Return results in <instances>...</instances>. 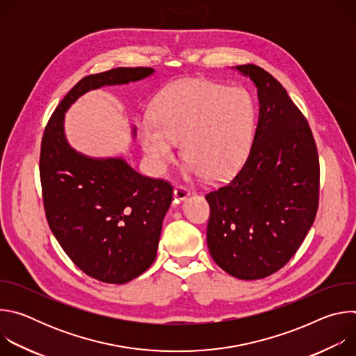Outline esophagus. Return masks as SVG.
<instances>
[{
  "label": "esophagus",
  "instance_id": "esophagus-1",
  "mask_svg": "<svg viewBox=\"0 0 356 356\" xmlns=\"http://www.w3.org/2000/svg\"><path fill=\"white\" fill-rule=\"evenodd\" d=\"M188 195H190V190H188L187 187H184V186H176V187H175V197H176L177 200L183 201V200H186Z\"/></svg>",
  "mask_w": 356,
  "mask_h": 356
}]
</instances>
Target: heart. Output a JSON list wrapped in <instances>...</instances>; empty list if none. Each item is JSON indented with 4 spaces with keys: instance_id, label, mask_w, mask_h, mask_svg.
Instances as JSON below:
<instances>
[{
    "instance_id": "1",
    "label": "heart",
    "mask_w": 356,
    "mask_h": 356,
    "mask_svg": "<svg viewBox=\"0 0 356 356\" xmlns=\"http://www.w3.org/2000/svg\"><path fill=\"white\" fill-rule=\"evenodd\" d=\"M255 122V104L246 90L210 80H188L156 98L152 120L139 122V138L155 170L166 169L175 158V142L181 139L188 170L209 180H221L245 162Z\"/></svg>"
}]
</instances>
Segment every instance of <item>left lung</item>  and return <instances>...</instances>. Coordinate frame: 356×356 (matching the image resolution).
<instances>
[{"mask_svg": "<svg viewBox=\"0 0 356 356\" xmlns=\"http://www.w3.org/2000/svg\"><path fill=\"white\" fill-rule=\"evenodd\" d=\"M235 69L258 88L259 120L242 169L206 194L207 245L222 270L257 280L282 269L310 231L320 162L309 122L284 87L259 66Z\"/></svg>", "mask_w": 356, "mask_h": 356, "instance_id": "obj_1", "label": "left lung"}]
</instances>
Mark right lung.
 Returning <instances> with one entry per match:
<instances>
[{
    "mask_svg": "<svg viewBox=\"0 0 356 356\" xmlns=\"http://www.w3.org/2000/svg\"><path fill=\"white\" fill-rule=\"evenodd\" d=\"M152 73L117 67L86 76L60 101L42 138L39 172L49 228L80 270L104 283L124 284L154 264L173 187L142 176L122 158L79 154L66 139L65 113L90 90Z\"/></svg>",
    "mask_w": 356,
    "mask_h": 356,
    "instance_id": "add662e5",
    "label": "right lung"
}]
</instances>
